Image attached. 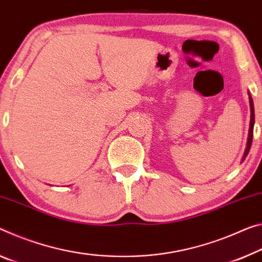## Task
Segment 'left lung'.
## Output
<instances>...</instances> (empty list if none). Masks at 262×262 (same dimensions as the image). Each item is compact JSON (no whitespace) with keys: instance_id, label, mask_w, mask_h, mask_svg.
Instances as JSON below:
<instances>
[{"instance_id":"8db88e82","label":"left lung","mask_w":262,"mask_h":262,"mask_svg":"<svg viewBox=\"0 0 262 262\" xmlns=\"http://www.w3.org/2000/svg\"><path fill=\"white\" fill-rule=\"evenodd\" d=\"M248 97H250V106H251V122H250V130H248V138H247V143H246V149H245L244 156L242 162L246 159V156L250 152V149L252 146V140H253V127H254V106H253V99L251 97V94L248 93Z\"/></svg>"}]
</instances>
